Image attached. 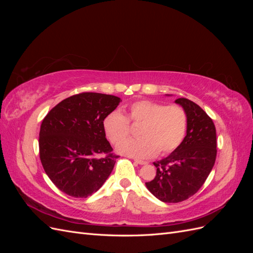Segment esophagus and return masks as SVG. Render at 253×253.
I'll use <instances>...</instances> for the list:
<instances>
[{
    "label": "esophagus",
    "instance_id": "esophagus-1",
    "mask_svg": "<svg viewBox=\"0 0 253 253\" xmlns=\"http://www.w3.org/2000/svg\"><path fill=\"white\" fill-rule=\"evenodd\" d=\"M134 162L136 164H138V165H145V164H147V162H144V160H140V159H134Z\"/></svg>",
    "mask_w": 253,
    "mask_h": 253
}]
</instances>
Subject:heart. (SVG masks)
<instances>
[{
  "instance_id": "heart-1",
  "label": "heart",
  "mask_w": 253,
  "mask_h": 253,
  "mask_svg": "<svg viewBox=\"0 0 253 253\" xmlns=\"http://www.w3.org/2000/svg\"><path fill=\"white\" fill-rule=\"evenodd\" d=\"M129 121L141 126L142 137L120 143L117 151L136 158H149L158 151L162 155L169 154L179 147L187 133L188 115L181 105L139 100L128 106L126 117L119 111L104 117L103 129L112 143H119L129 134Z\"/></svg>"
}]
</instances>
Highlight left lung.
<instances>
[{
  "label": "left lung",
  "mask_w": 253,
  "mask_h": 253,
  "mask_svg": "<svg viewBox=\"0 0 253 253\" xmlns=\"http://www.w3.org/2000/svg\"><path fill=\"white\" fill-rule=\"evenodd\" d=\"M188 115L187 135L179 147L156 163L155 178L145 182L164 203L188 200L202 188L216 159V129L212 119L193 101L176 99Z\"/></svg>",
  "instance_id": "left-lung-1"
}]
</instances>
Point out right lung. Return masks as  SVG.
<instances>
[{
	"label": "right lung",
	"mask_w": 253,
	"mask_h": 253,
	"mask_svg": "<svg viewBox=\"0 0 253 253\" xmlns=\"http://www.w3.org/2000/svg\"><path fill=\"white\" fill-rule=\"evenodd\" d=\"M120 98L99 93L68 97L42 121L40 159L45 173L59 190L85 198L101 188L119 157L105 138L103 119Z\"/></svg>",
	"instance_id": "add662e5"
}]
</instances>
